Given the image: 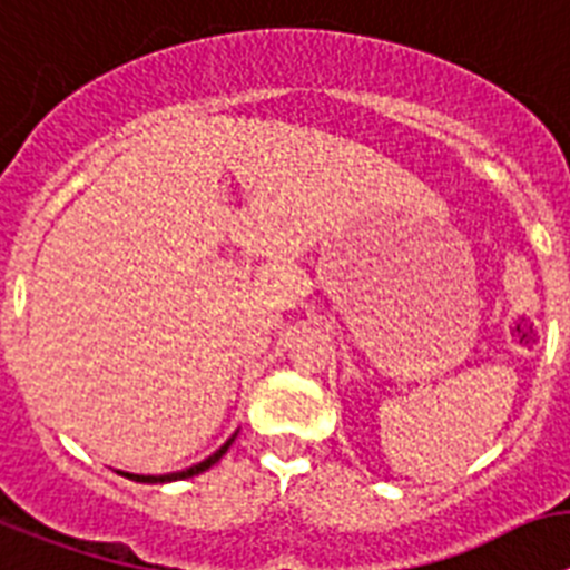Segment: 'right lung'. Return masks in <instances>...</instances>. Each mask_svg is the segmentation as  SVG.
I'll return each mask as SVG.
<instances>
[{
	"instance_id": "1",
	"label": "right lung",
	"mask_w": 570,
	"mask_h": 570,
	"mask_svg": "<svg viewBox=\"0 0 570 570\" xmlns=\"http://www.w3.org/2000/svg\"><path fill=\"white\" fill-rule=\"evenodd\" d=\"M232 442H235V435H232V439L224 444V448L215 450V453H212L209 459H203V462L191 464V468H186V470H177V473H166V476H140V473H122V470H120V473H122V476H126V479H131V482H148V484H155V482H177V479H189V476H197V473H203V470H209L215 462H220V456H224L226 450H229Z\"/></svg>"
}]
</instances>
